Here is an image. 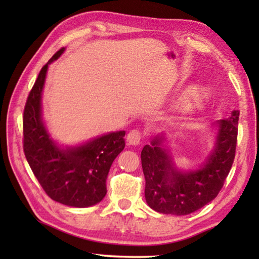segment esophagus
<instances>
[{
    "instance_id": "esophagus-1",
    "label": "esophagus",
    "mask_w": 259,
    "mask_h": 259,
    "mask_svg": "<svg viewBox=\"0 0 259 259\" xmlns=\"http://www.w3.org/2000/svg\"><path fill=\"white\" fill-rule=\"evenodd\" d=\"M143 139V133L138 129H134L129 131L128 136H126V140L130 145H138Z\"/></svg>"
}]
</instances>
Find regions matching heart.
<instances>
[{
  "mask_svg": "<svg viewBox=\"0 0 259 259\" xmlns=\"http://www.w3.org/2000/svg\"><path fill=\"white\" fill-rule=\"evenodd\" d=\"M210 97V90L208 88H194L190 95H188L187 102H188V106H194V105H198L200 103H202L203 100L208 99Z\"/></svg>",
  "mask_w": 259,
  "mask_h": 259,
  "instance_id": "heart-1",
  "label": "heart"
}]
</instances>
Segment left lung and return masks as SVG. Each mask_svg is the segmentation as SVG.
<instances>
[{"label":"left lung","mask_w":259,"mask_h":259,"mask_svg":"<svg viewBox=\"0 0 259 259\" xmlns=\"http://www.w3.org/2000/svg\"><path fill=\"white\" fill-rule=\"evenodd\" d=\"M239 111L218 122L216 147L202 168L187 174L174 169L171 159L160 147L161 139L142 151L145 199L157 212L184 216L204 207L218 195L233 164L238 140Z\"/></svg>","instance_id":"left-lung-1"}]
</instances>
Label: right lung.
I'll return each mask as SVG.
<instances>
[{
  "label": "right lung",
  "mask_w": 259,
  "mask_h": 259,
  "mask_svg": "<svg viewBox=\"0 0 259 259\" xmlns=\"http://www.w3.org/2000/svg\"><path fill=\"white\" fill-rule=\"evenodd\" d=\"M42 67L26 100L23 115V148L34 176L47 195L69 207L84 208L106 195V178L115 157L124 148V131L96 138L85 145L61 151L49 138L41 120V94L48 65Z\"/></svg>",
  "instance_id": "right-lung-1"
}]
</instances>
